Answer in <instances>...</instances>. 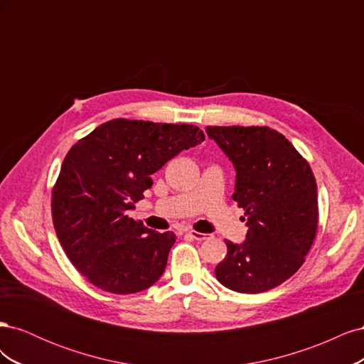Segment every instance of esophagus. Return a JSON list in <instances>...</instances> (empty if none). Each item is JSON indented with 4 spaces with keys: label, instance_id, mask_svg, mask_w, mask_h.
<instances>
[{
    "label": "esophagus",
    "instance_id": "esophagus-1",
    "mask_svg": "<svg viewBox=\"0 0 364 364\" xmlns=\"http://www.w3.org/2000/svg\"><path fill=\"white\" fill-rule=\"evenodd\" d=\"M188 235L193 238V240H197V241H203L208 238L206 234H202V232H197V230H188Z\"/></svg>",
    "mask_w": 364,
    "mask_h": 364
}]
</instances>
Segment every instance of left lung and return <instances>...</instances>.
I'll use <instances>...</instances> for the list:
<instances>
[{
	"label": "left lung",
	"instance_id": "8db88e82",
	"mask_svg": "<svg viewBox=\"0 0 364 364\" xmlns=\"http://www.w3.org/2000/svg\"><path fill=\"white\" fill-rule=\"evenodd\" d=\"M232 161L235 193L245 209L247 235L241 245L226 240L228 253L215 278L238 293L278 287L299 270L317 232L314 174L301 153L279 132L259 126H208Z\"/></svg>",
	"mask_w": 364,
	"mask_h": 364
}]
</instances>
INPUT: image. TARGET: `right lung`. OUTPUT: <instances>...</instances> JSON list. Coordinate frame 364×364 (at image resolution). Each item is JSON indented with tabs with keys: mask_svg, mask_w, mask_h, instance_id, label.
<instances>
[{
	"mask_svg": "<svg viewBox=\"0 0 364 364\" xmlns=\"http://www.w3.org/2000/svg\"><path fill=\"white\" fill-rule=\"evenodd\" d=\"M205 139L193 124L117 118L70 149L53 186L51 214L74 267L115 294L149 289L165 270L173 232H156L129 217L156 173Z\"/></svg>",
	"mask_w": 364,
	"mask_h": 364,
	"instance_id": "right-lung-1",
	"label": "right lung"
}]
</instances>
